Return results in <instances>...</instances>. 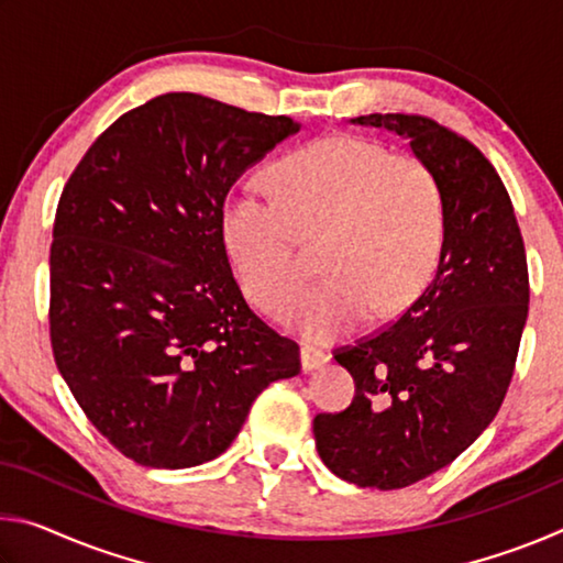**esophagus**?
Returning a JSON list of instances; mask_svg holds the SVG:
<instances>
[{
    "label": "esophagus",
    "instance_id": "esophagus-1",
    "mask_svg": "<svg viewBox=\"0 0 563 563\" xmlns=\"http://www.w3.org/2000/svg\"><path fill=\"white\" fill-rule=\"evenodd\" d=\"M330 360V355L325 350L320 347H312V345H302L300 350V362H302V369L305 373H312V369H320L325 362Z\"/></svg>",
    "mask_w": 563,
    "mask_h": 563
}]
</instances>
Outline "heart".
Here are the masks:
<instances>
[{"label": "heart", "mask_w": 563, "mask_h": 563, "mask_svg": "<svg viewBox=\"0 0 563 563\" xmlns=\"http://www.w3.org/2000/svg\"><path fill=\"white\" fill-rule=\"evenodd\" d=\"M276 198L241 190L225 198L221 233L243 290L261 310H290L305 275L300 241H318L328 273L302 295L290 322L330 342L373 310L397 316L430 285L446 235V206L432 166L389 154L375 141L330 136L265 170Z\"/></svg>", "instance_id": "1"}]
</instances>
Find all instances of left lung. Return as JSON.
<instances>
[{
    "label": "left lung",
    "instance_id": "obj_1",
    "mask_svg": "<svg viewBox=\"0 0 563 563\" xmlns=\"http://www.w3.org/2000/svg\"><path fill=\"white\" fill-rule=\"evenodd\" d=\"M352 121L405 136L446 206L434 280L402 318L332 352L355 399L312 419L332 474L387 492L452 464L497 417L529 312V271L507 188L470 139L422 113Z\"/></svg>",
    "mask_w": 563,
    "mask_h": 563
}]
</instances>
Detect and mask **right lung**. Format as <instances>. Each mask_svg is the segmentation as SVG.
Segmentation results:
<instances>
[{
    "mask_svg": "<svg viewBox=\"0 0 563 563\" xmlns=\"http://www.w3.org/2000/svg\"><path fill=\"white\" fill-rule=\"evenodd\" d=\"M300 131L190 91L93 141L62 190L49 253L54 362L89 422L141 466L223 454L300 347L247 308L221 211L243 170Z\"/></svg>",
    "mask_w": 563,
    "mask_h": 563,
    "instance_id": "add662e5",
    "label": "right lung"
}]
</instances>
